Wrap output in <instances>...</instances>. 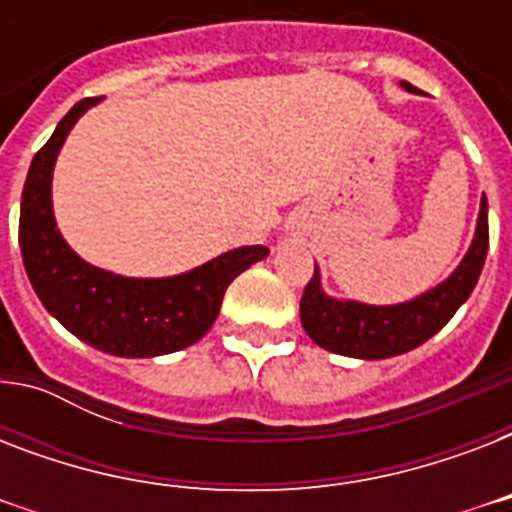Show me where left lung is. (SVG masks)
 Masks as SVG:
<instances>
[{
  "label": "left lung",
  "mask_w": 512,
  "mask_h": 512,
  "mask_svg": "<svg viewBox=\"0 0 512 512\" xmlns=\"http://www.w3.org/2000/svg\"><path fill=\"white\" fill-rule=\"evenodd\" d=\"M409 92H417L404 82ZM486 249H489V207L486 196L481 199L478 225L468 255L462 257L457 271L436 289L398 305H364L356 300H335L324 295L319 271L300 300V321L316 345L350 358H390L417 348L425 340L446 327L457 308L470 297L484 268Z\"/></svg>",
  "instance_id": "8db88e82"
}]
</instances>
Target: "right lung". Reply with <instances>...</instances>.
<instances>
[{"label": "right lung", "mask_w": 512, "mask_h": 512, "mask_svg": "<svg viewBox=\"0 0 512 512\" xmlns=\"http://www.w3.org/2000/svg\"><path fill=\"white\" fill-rule=\"evenodd\" d=\"M100 98L79 100L36 151L20 199V255L47 313L92 348L122 358L175 353L207 335L228 284L268 247H239L170 279H127L84 263L52 215V167L79 116Z\"/></svg>", "instance_id": "obj_1"}]
</instances>
